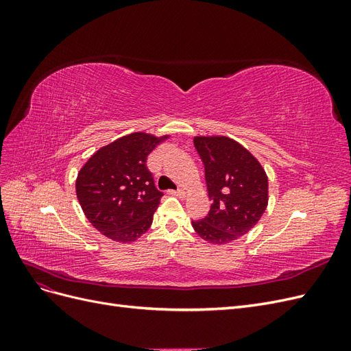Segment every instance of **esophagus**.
Listing matches in <instances>:
<instances>
[{
	"instance_id": "34e87169",
	"label": "esophagus",
	"mask_w": 351,
	"mask_h": 351,
	"mask_svg": "<svg viewBox=\"0 0 351 351\" xmlns=\"http://www.w3.org/2000/svg\"><path fill=\"white\" fill-rule=\"evenodd\" d=\"M169 195H174V196H178V197H184L186 192L182 189H177V190H169Z\"/></svg>"
}]
</instances>
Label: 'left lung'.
Wrapping results in <instances>:
<instances>
[{
    "label": "left lung",
    "instance_id": "obj_1",
    "mask_svg": "<svg viewBox=\"0 0 351 351\" xmlns=\"http://www.w3.org/2000/svg\"><path fill=\"white\" fill-rule=\"evenodd\" d=\"M195 147L205 167L208 215L192 221L197 234L226 244L256 226L268 205V177L246 147L226 136H196Z\"/></svg>",
    "mask_w": 351,
    "mask_h": 351
}]
</instances>
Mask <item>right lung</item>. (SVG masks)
Masks as SVG:
<instances>
[{"mask_svg": "<svg viewBox=\"0 0 351 351\" xmlns=\"http://www.w3.org/2000/svg\"><path fill=\"white\" fill-rule=\"evenodd\" d=\"M168 139L132 133L95 152L82 167L76 195L90 224L114 241L130 243L149 230L164 196L146 161Z\"/></svg>", "mask_w": 351, "mask_h": 351, "instance_id": "right-lung-1", "label": "right lung"}]
</instances>
